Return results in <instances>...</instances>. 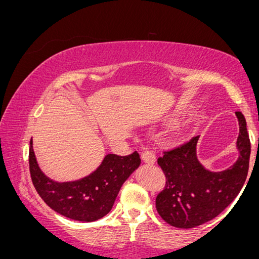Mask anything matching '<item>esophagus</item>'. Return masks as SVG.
<instances>
[{
  "label": "esophagus",
  "instance_id": "34e87169",
  "mask_svg": "<svg viewBox=\"0 0 259 259\" xmlns=\"http://www.w3.org/2000/svg\"><path fill=\"white\" fill-rule=\"evenodd\" d=\"M141 159L144 161L145 163H148V164H153L156 161V156L153 152L151 151H145L142 153L141 155Z\"/></svg>",
  "mask_w": 259,
  "mask_h": 259
}]
</instances>
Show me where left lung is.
Returning <instances> with one entry per match:
<instances>
[{
  "mask_svg": "<svg viewBox=\"0 0 259 259\" xmlns=\"http://www.w3.org/2000/svg\"><path fill=\"white\" fill-rule=\"evenodd\" d=\"M236 117L239 155L227 169L212 171L200 162L196 154L198 136L157 159L167 179L155 201L164 222L181 229L198 227L220 215L241 192L248 176L251 145L244 115L236 112Z\"/></svg>",
  "mask_w": 259,
  "mask_h": 259,
  "instance_id": "left-lung-1",
  "label": "left lung"
}]
</instances>
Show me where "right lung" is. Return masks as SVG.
I'll list each match as a JSON object with an SVG mask.
<instances>
[{
    "instance_id": "right-lung-1",
    "label": "right lung",
    "mask_w": 259,
    "mask_h": 259,
    "mask_svg": "<svg viewBox=\"0 0 259 259\" xmlns=\"http://www.w3.org/2000/svg\"><path fill=\"white\" fill-rule=\"evenodd\" d=\"M140 163L138 152L127 156L107 154L90 175L76 181L58 182L40 169L30 142V175L37 193L52 210L80 222H93L107 215L123 182Z\"/></svg>"
}]
</instances>
